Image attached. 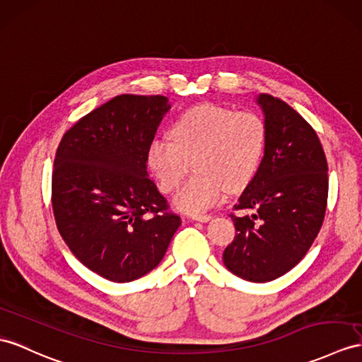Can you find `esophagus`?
<instances>
[{
    "instance_id": "1",
    "label": "esophagus",
    "mask_w": 362,
    "mask_h": 362,
    "mask_svg": "<svg viewBox=\"0 0 362 362\" xmlns=\"http://www.w3.org/2000/svg\"><path fill=\"white\" fill-rule=\"evenodd\" d=\"M211 218H214L211 215H193L192 216L193 221H201V223H207Z\"/></svg>"
}]
</instances>
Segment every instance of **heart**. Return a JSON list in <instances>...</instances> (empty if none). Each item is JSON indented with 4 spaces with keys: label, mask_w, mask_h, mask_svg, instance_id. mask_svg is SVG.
<instances>
[{
    "label": "heart",
    "mask_w": 362,
    "mask_h": 362,
    "mask_svg": "<svg viewBox=\"0 0 362 362\" xmlns=\"http://www.w3.org/2000/svg\"><path fill=\"white\" fill-rule=\"evenodd\" d=\"M170 138H153L147 165L163 192H173L192 169L197 172L176 193L175 207L201 215L216 206L227 190L249 186L267 144V126L259 113L219 105H197L173 122Z\"/></svg>",
    "instance_id": "heart-1"
}]
</instances>
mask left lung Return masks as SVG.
Here are the masks:
<instances>
[{
  "label": "left lung",
  "mask_w": 362,
  "mask_h": 362,
  "mask_svg": "<svg viewBox=\"0 0 362 362\" xmlns=\"http://www.w3.org/2000/svg\"><path fill=\"white\" fill-rule=\"evenodd\" d=\"M267 144L258 172L235 204L233 241L224 266L252 283H267L293 269L318 236L327 207L329 176L321 141L284 101L261 93ZM247 211H252L249 216Z\"/></svg>",
  "instance_id": "8db88e82"
}]
</instances>
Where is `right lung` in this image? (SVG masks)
<instances>
[{
    "label": "right lung",
    "instance_id": "obj_1",
    "mask_svg": "<svg viewBox=\"0 0 362 362\" xmlns=\"http://www.w3.org/2000/svg\"><path fill=\"white\" fill-rule=\"evenodd\" d=\"M170 104L119 95L70 127L55 155L52 207L59 235L87 269L113 283L161 262L181 219L147 173V147Z\"/></svg>",
    "mask_w": 362,
    "mask_h": 362
}]
</instances>
